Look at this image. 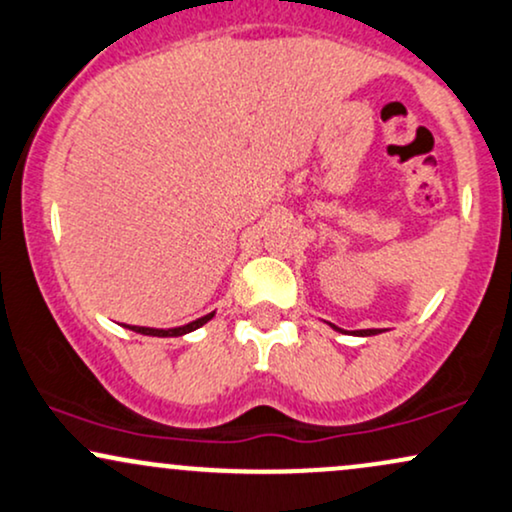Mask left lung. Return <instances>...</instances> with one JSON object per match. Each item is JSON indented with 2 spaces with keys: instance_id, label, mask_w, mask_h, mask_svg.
<instances>
[{
  "instance_id": "obj_1",
  "label": "left lung",
  "mask_w": 512,
  "mask_h": 512,
  "mask_svg": "<svg viewBox=\"0 0 512 512\" xmlns=\"http://www.w3.org/2000/svg\"><path fill=\"white\" fill-rule=\"evenodd\" d=\"M334 329H338V326H334ZM341 331V329H338ZM357 336H374V334H379V329H360V331H355Z\"/></svg>"
}]
</instances>
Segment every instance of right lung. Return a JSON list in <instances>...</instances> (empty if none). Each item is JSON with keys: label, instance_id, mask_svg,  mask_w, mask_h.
Wrapping results in <instances>:
<instances>
[{"label": "right lung", "instance_id": "right-lung-1", "mask_svg": "<svg viewBox=\"0 0 512 512\" xmlns=\"http://www.w3.org/2000/svg\"><path fill=\"white\" fill-rule=\"evenodd\" d=\"M214 317V312H209V315L195 319V322H190L186 326H176V329H152V326H128V329L135 331V334H143V336H183V334H190V331L200 329L202 324H207L209 319Z\"/></svg>", "mask_w": 512, "mask_h": 512}]
</instances>
